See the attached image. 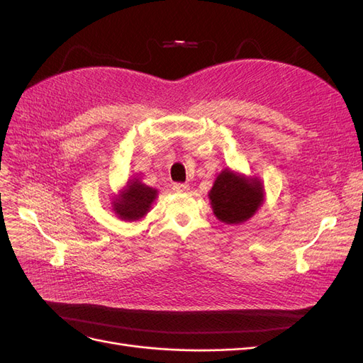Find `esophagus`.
<instances>
[{
  "label": "esophagus",
  "mask_w": 363,
  "mask_h": 363,
  "mask_svg": "<svg viewBox=\"0 0 363 363\" xmlns=\"http://www.w3.org/2000/svg\"><path fill=\"white\" fill-rule=\"evenodd\" d=\"M172 189L175 192H186V191H189V184H186V183H174L172 184Z\"/></svg>",
  "instance_id": "34e87169"
}]
</instances>
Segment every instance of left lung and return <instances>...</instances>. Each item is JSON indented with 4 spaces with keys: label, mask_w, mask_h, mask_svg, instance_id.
Here are the masks:
<instances>
[{
    "label": "left lung",
    "mask_w": 363,
    "mask_h": 363,
    "mask_svg": "<svg viewBox=\"0 0 363 363\" xmlns=\"http://www.w3.org/2000/svg\"><path fill=\"white\" fill-rule=\"evenodd\" d=\"M208 196L219 221L239 224L256 213L263 199V189L260 182L245 180L225 169L218 175Z\"/></svg>",
    "instance_id": "left-lung-1"
}]
</instances>
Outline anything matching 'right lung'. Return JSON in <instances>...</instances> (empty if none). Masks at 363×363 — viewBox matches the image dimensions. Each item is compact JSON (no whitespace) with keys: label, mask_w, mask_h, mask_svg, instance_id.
Returning a JSON list of instances; mask_svg holds the SVG:
<instances>
[{"label":"right lung","mask_w":363,"mask_h":363,"mask_svg":"<svg viewBox=\"0 0 363 363\" xmlns=\"http://www.w3.org/2000/svg\"><path fill=\"white\" fill-rule=\"evenodd\" d=\"M156 189L133 180L128 183V188L121 195V199L115 201V212L121 219H127V221L139 219L148 212L151 203L156 200Z\"/></svg>","instance_id":"1"}]
</instances>
